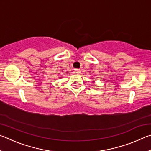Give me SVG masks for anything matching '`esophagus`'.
Instances as JSON below:
<instances>
[{
  "label": "esophagus",
  "instance_id": "1",
  "mask_svg": "<svg viewBox=\"0 0 151 151\" xmlns=\"http://www.w3.org/2000/svg\"><path fill=\"white\" fill-rule=\"evenodd\" d=\"M81 72V70L80 69H78V68H76V69L74 70V73L76 74V75H78V74H80Z\"/></svg>",
  "mask_w": 151,
  "mask_h": 151
}]
</instances>
